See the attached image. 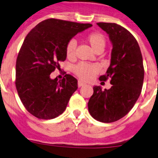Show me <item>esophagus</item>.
Returning <instances> with one entry per match:
<instances>
[{"label": "esophagus", "instance_id": "1", "mask_svg": "<svg viewBox=\"0 0 158 158\" xmlns=\"http://www.w3.org/2000/svg\"><path fill=\"white\" fill-rule=\"evenodd\" d=\"M78 87H81V86H83L84 85H85V83H84L83 81H78Z\"/></svg>", "mask_w": 158, "mask_h": 158}]
</instances>
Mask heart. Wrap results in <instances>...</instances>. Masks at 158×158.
<instances>
[{
  "instance_id": "obj_1",
  "label": "heart",
  "mask_w": 158,
  "mask_h": 158,
  "mask_svg": "<svg viewBox=\"0 0 158 158\" xmlns=\"http://www.w3.org/2000/svg\"><path fill=\"white\" fill-rule=\"evenodd\" d=\"M85 40L89 43L92 48L96 52L104 50L106 45V39L104 35L98 31L90 32L85 35ZM77 43L74 40L68 41L65 46V54L68 58H73L76 54ZM100 70V68L96 64H89L80 62L73 68L75 74L81 80L90 81Z\"/></svg>"
}]
</instances>
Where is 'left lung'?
Masks as SVG:
<instances>
[{
    "mask_svg": "<svg viewBox=\"0 0 158 158\" xmlns=\"http://www.w3.org/2000/svg\"><path fill=\"white\" fill-rule=\"evenodd\" d=\"M112 43L111 64L100 81L110 79V89L93 87L88 103L90 115L102 123H112L132 109L141 94L144 67L140 47L129 31L115 23H97Z\"/></svg>",
    "mask_w": 158,
    "mask_h": 158,
    "instance_id": "8db88e82",
    "label": "left lung"
}]
</instances>
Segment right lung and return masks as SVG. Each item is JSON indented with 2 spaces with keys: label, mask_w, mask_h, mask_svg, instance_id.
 <instances>
[{
  "label": "right lung",
  "mask_w": 158,
  "mask_h": 158,
  "mask_svg": "<svg viewBox=\"0 0 158 158\" xmlns=\"http://www.w3.org/2000/svg\"><path fill=\"white\" fill-rule=\"evenodd\" d=\"M92 26L51 18L38 23L27 35L16 58V87L22 104L32 115L51 119L65 110L77 89V80L65 74L58 81L50 74L66 58L68 41Z\"/></svg>",
  "instance_id": "add662e5"
}]
</instances>
